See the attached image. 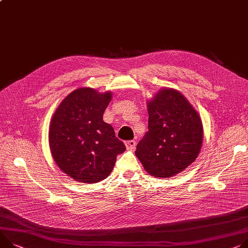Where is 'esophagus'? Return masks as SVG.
<instances>
[{
  "mask_svg": "<svg viewBox=\"0 0 248 248\" xmlns=\"http://www.w3.org/2000/svg\"><path fill=\"white\" fill-rule=\"evenodd\" d=\"M135 145H136V142L134 140H130V141L125 142V146L128 150H133L135 148Z\"/></svg>",
  "mask_w": 248,
  "mask_h": 248,
  "instance_id": "34e87169",
  "label": "esophagus"
}]
</instances>
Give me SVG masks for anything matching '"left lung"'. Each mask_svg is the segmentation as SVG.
<instances>
[{"label":"left lung","instance_id":"obj_1","mask_svg":"<svg viewBox=\"0 0 248 248\" xmlns=\"http://www.w3.org/2000/svg\"><path fill=\"white\" fill-rule=\"evenodd\" d=\"M149 131L138 143L136 157L155 178L182 173L198 158L203 140L201 116L177 89L162 88L147 100Z\"/></svg>","mask_w":248,"mask_h":248}]
</instances>
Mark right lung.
<instances>
[{"label": "right lung", "mask_w": 248, "mask_h": 248, "mask_svg": "<svg viewBox=\"0 0 248 248\" xmlns=\"http://www.w3.org/2000/svg\"><path fill=\"white\" fill-rule=\"evenodd\" d=\"M112 92L75 89L53 113L48 143L55 164L74 181L95 184L106 179L118 154L126 150L113 127L103 121Z\"/></svg>", "instance_id": "obj_1"}]
</instances>
